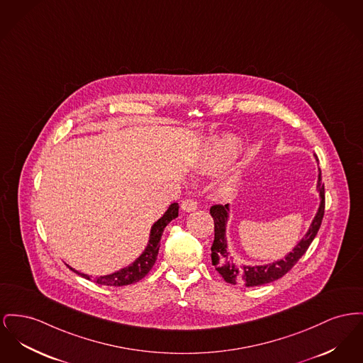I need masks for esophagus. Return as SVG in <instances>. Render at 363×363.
Here are the masks:
<instances>
[{
  "mask_svg": "<svg viewBox=\"0 0 363 363\" xmlns=\"http://www.w3.org/2000/svg\"><path fill=\"white\" fill-rule=\"evenodd\" d=\"M181 208H182V211H185V213H192L194 210H197V203H196L194 200H192V199H186V200L182 201Z\"/></svg>",
  "mask_w": 363,
  "mask_h": 363,
  "instance_id": "34e87169",
  "label": "esophagus"
}]
</instances>
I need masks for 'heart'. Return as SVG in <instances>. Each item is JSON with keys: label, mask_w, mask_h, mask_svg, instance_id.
Segmentation results:
<instances>
[{"label": "heart", "mask_w": 363, "mask_h": 363, "mask_svg": "<svg viewBox=\"0 0 363 363\" xmlns=\"http://www.w3.org/2000/svg\"><path fill=\"white\" fill-rule=\"evenodd\" d=\"M240 150L241 148L235 140H225L213 145V148H210L207 152H204L199 162V170L203 172H215L220 170L226 167L230 162H233Z\"/></svg>", "instance_id": "1"}]
</instances>
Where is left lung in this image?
I'll return each mask as SVG.
<instances>
[{"instance_id": "8db88e82", "label": "left lung", "mask_w": 363, "mask_h": 363, "mask_svg": "<svg viewBox=\"0 0 363 363\" xmlns=\"http://www.w3.org/2000/svg\"><path fill=\"white\" fill-rule=\"evenodd\" d=\"M315 160L318 162L317 156ZM317 192L320 194V206L313 218L310 228L307 229L306 235L300 238L298 244L292 248L291 252H288L282 259L274 260L272 263L264 264H255V266H247L242 263H237L235 257L230 255L228 238H226V228L228 220L230 216V204L225 206H213L210 213L213 216V247H211V259L213 266L216 272L223 277L226 282L230 284H244L245 286H259L269 282H273L278 278L285 276L298 262L301 256L306 254L307 248L315 238V235L320 230V222L323 218L325 210V189L322 185V175L318 169V179H317Z\"/></svg>"}]
</instances>
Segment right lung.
<instances>
[{
	"instance_id": "1",
	"label": "right lung",
	"mask_w": 363,
	"mask_h": 363,
	"mask_svg": "<svg viewBox=\"0 0 363 363\" xmlns=\"http://www.w3.org/2000/svg\"><path fill=\"white\" fill-rule=\"evenodd\" d=\"M178 203H171L167 208V211L163 213L152 226H150V240L148 244L145 247V250L143 251V254L138 256L133 263H130L126 267L113 272L111 274L106 276H89L85 273H81L75 269H72L71 266H68L74 273H77L78 276L86 278L89 281L97 282L100 285H107V286H125L130 285L134 282H138L140 279L145 277L150 272V269L153 267L156 257L159 254V247H160V238L163 235V232L166 229V226L170 223L172 219H175L178 216Z\"/></svg>"
}]
</instances>
